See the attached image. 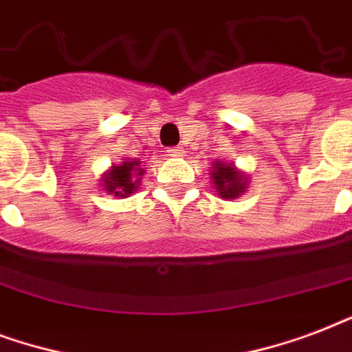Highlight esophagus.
I'll list each match as a JSON object with an SVG mask.
<instances>
[{
    "mask_svg": "<svg viewBox=\"0 0 352 352\" xmlns=\"http://www.w3.org/2000/svg\"><path fill=\"white\" fill-rule=\"evenodd\" d=\"M166 153L170 155V157H182L184 149H182V148H168V149H166Z\"/></svg>",
    "mask_w": 352,
    "mask_h": 352,
    "instance_id": "esophagus-1",
    "label": "esophagus"
}]
</instances>
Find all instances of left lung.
Here are the masks:
<instances>
[{"label": "left lung", "mask_w": 352, "mask_h": 352, "mask_svg": "<svg viewBox=\"0 0 352 352\" xmlns=\"http://www.w3.org/2000/svg\"><path fill=\"white\" fill-rule=\"evenodd\" d=\"M210 179L214 184V190L221 199H237L246 192L248 188V175L241 171L234 162H212Z\"/></svg>", "instance_id": "8db88e82"}]
</instances>
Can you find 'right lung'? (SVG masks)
Wrapping results in <instances>:
<instances>
[{"mask_svg":"<svg viewBox=\"0 0 352 352\" xmlns=\"http://www.w3.org/2000/svg\"><path fill=\"white\" fill-rule=\"evenodd\" d=\"M146 173L142 168V162L138 159H124L120 164H113L109 170L102 175L100 186L104 192L109 195H115L118 199L129 197L137 192L140 184V177Z\"/></svg>","mask_w":352,"mask_h":352,"instance_id":"add662e5","label":"right lung"}]
</instances>
